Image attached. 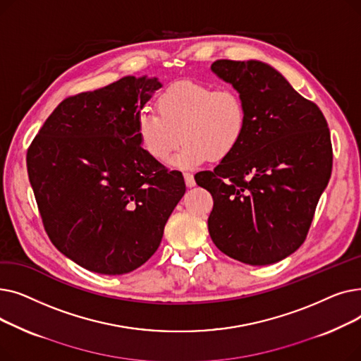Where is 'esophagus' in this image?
<instances>
[{
    "label": "esophagus",
    "instance_id": "1",
    "mask_svg": "<svg viewBox=\"0 0 361 361\" xmlns=\"http://www.w3.org/2000/svg\"><path fill=\"white\" fill-rule=\"evenodd\" d=\"M184 181H185V185H187V187H195V185H196L195 177H193V174H190V173H184Z\"/></svg>",
    "mask_w": 361,
    "mask_h": 361
}]
</instances>
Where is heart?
Listing matches in <instances>:
<instances>
[{
	"mask_svg": "<svg viewBox=\"0 0 361 361\" xmlns=\"http://www.w3.org/2000/svg\"><path fill=\"white\" fill-rule=\"evenodd\" d=\"M158 112L142 109L136 116V135L146 154L165 162L184 139L171 165L188 169L211 157L222 159L238 147L249 124L241 93L230 86L180 80L157 97Z\"/></svg>",
	"mask_w": 361,
	"mask_h": 361,
	"instance_id": "obj_1",
	"label": "heart"
}]
</instances>
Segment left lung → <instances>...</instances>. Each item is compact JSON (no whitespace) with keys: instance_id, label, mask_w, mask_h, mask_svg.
I'll use <instances>...</instances> for the list:
<instances>
[{"instance_id":"1","label":"left lung","mask_w":361,"mask_h":361,"mask_svg":"<svg viewBox=\"0 0 361 361\" xmlns=\"http://www.w3.org/2000/svg\"><path fill=\"white\" fill-rule=\"evenodd\" d=\"M211 70L241 93L249 114L238 147L214 171L195 176L214 197L211 238L243 263H276L305 243L331 178L328 123L268 64L218 60Z\"/></svg>"}]
</instances>
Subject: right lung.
Listing matches in <instances>:
<instances>
[{
  "mask_svg": "<svg viewBox=\"0 0 361 361\" xmlns=\"http://www.w3.org/2000/svg\"><path fill=\"white\" fill-rule=\"evenodd\" d=\"M161 82L126 75L68 97L27 149V174L52 244L82 268L123 275L154 255L185 193L180 171L152 159L136 116Z\"/></svg>",
  "mask_w": 361,
  "mask_h": 361,
  "instance_id": "1",
  "label": "right lung"
}]
</instances>
